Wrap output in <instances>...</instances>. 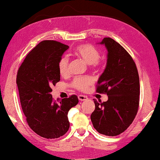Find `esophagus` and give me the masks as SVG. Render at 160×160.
<instances>
[{"label":"esophagus","instance_id":"1","mask_svg":"<svg viewBox=\"0 0 160 160\" xmlns=\"http://www.w3.org/2000/svg\"><path fill=\"white\" fill-rule=\"evenodd\" d=\"M78 100H81V101H85V100H87L88 99V98L87 97V96L85 95H79L78 96Z\"/></svg>","mask_w":160,"mask_h":160}]
</instances>
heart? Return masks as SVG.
Returning <instances> with one entry per match:
<instances>
[{
	"label": "heart",
	"mask_w": 160,
	"mask_h": 160,
	"mask_svg": "<svg viewBox=\"0 0 160 160\" xmlns=\"http://www.w3.org/2000/svg\"><path fill=\"white\" fill-rule=\"evenodd\" d=\"M74 54L84 61L92 67L98 68L100 65V52L91 44H82L78 46L74 50ZM69 58L66 55L62 56L58 62V70L60 75L65 76L68 73ZM93 80L90 76H81L76 77L72 82L74 88L81 91H85L92 84Z\"/></svg>",
	"instance_id": "obj_1"
}]
</instances>
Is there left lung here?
Returning <instances> with one entry per match:
<instances>
[{"mask_svg": "<svg viewBox=\"0 0 160 160\" xmlns=\"http://www.w3.org/2000/svg\"><path fill=\"white\" fill-rule=\"evenodd\" d=\"M108 50L107 63L98 81V93L108 95L106 102L94 99L91 114L94 128L100 134L116 136L132 124L139 107L140 82L136 65L117 41L104 38L100 43Z\"/></svg>", "mask_w": 160, "mask_h": 160, "instance_id": "left-lung-1", "label": "left lung"}]
</instances>
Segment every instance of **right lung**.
I'll list each match as a JSON object with an SVG mask.
<instances>
[{"label":"right lung","mask_w":160,"mask_h":160,"mask_svg":"<svg viewBox=\"0 0 160 160\" xmlns=\"http://www.w3.org/2000/svg\"><path fill=\"white\" fill-rule=\"evenodd\" d=\"M69 47L46 40L30 51L17 76L19 99L28 125L47 139L58 138L68 130V113L78 102L73 95L58 102L51 95L52 87L60 80L58 62Z\"/></svg>","instance_id":"right-lung-1"}]
</instances>
